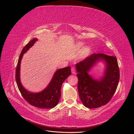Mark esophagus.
Instances as JSON below:
<instances>
[{
    "label": "esophagus",
    "instance_id": "esophagus-1",
    "mask_svg": "<svg viewBox=\"0 0 134 134\" xmlns=\"http://www.w3.org/2000/svg\"><path fill=\"white\" fill-rule=\"evenodd\" d=\"M71 72L73 74H75V72H76V70H75V68H71Z\"/></svg>",
    "mask_w": 134,
    "mask_h": 134
}]
</instances>
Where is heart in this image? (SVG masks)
<instances>
[{"label":"heart","mask_w":134,"mask_h":134,"mask_svg":"<svg viewBox=\"0 0 134 134\" xmlns=\"http://www.w3.org/2000/svg\"><path fill=\"white\" fill-rule=\"evenodd\" d=\"M83 46V44L82 43H79L78 44V48H82ZM90 49L89 48H86V49H85V51H84V53L85 54H87L89 52H90Z\"/></svg>","instance_id":"1"}]
</instances>
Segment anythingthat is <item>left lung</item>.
Listing matches in <instances>:
<instances>
[{"mask_svg": "<svg viewBox=\"0 0 134 134\" xmlns=\"http://www.w3.org/2000/svg\"><path fill=\"white\" fill-rule=\"evenodd\" d=\"M99 60L106 63L105 75L100 80L89 75L88 72ZM78 78V90L85 107L96 108L106 104L116 91L120 79V70L115 56L93 54L76 64Z\"/></svg>", "mask_w": 134, "mask_h": 134, "instance_id": "left-lung-1", "label": "left lung"}]
</instances>
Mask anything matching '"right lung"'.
<instances>
[{
	"label": "right lung",
	"instance_id": "obj_1",
	"mask_svg": "<svg viewBox=\"0 0 134 134\" xmlns=\"http://www.w3.org/2000/svg\"><path fill=\"white\" fill-rule=\"evenodd\" d=\"M37 39L34 38L23 47L20 54L15 70V80L22 96L32 106L41 108H52L58 104L61 96V88L68 77L71 74L70 66H67L56 71L47 87L42 91L32 93L23 87L20 80V66L23 54L34 45Z\"/></svg>",
	"mask_w": 134,
	"mask_h": 134
}]
</instances>
